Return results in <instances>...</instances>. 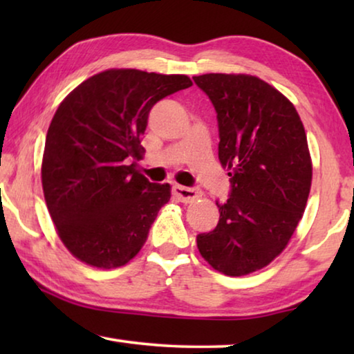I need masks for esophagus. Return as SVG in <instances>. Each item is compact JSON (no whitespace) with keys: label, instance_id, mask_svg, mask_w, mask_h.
Here are the masks:
<instances>
[{"label":"esophagus","instance_id":"1","mask_svg":"<svg viewBox=\"0 0 354 354\" xmlns=\"http://www.w3.org/2000/svg\"><path fill=\"white\" fill-rule=\"evenodd\" d=\"M173 192H175L178 200L183 201V203L195 201L200 196L198 190L194 189V187H184V185H175V187H173Z\"/></svg>","mask_w":354,"mask_h":354}]
</instances>
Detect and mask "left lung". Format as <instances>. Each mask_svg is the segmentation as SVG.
I'll list each match as a JSON object with an SVG mask.
<instances>
[{"instance_id": "1", "label": "left lung", "mask_w": 354, "mask_h": 354, "mask_svg": "<svg viewBox=\"0 0 354 354\" xmlns=\"http://www.w3.org/2000/svg\"><path fill=\"white\" fill-rule=\"evenodd\" d=\"M218 122V159L231 192L220 218L196 236L201 256L227 277L261 270L289 243L306 207L313 162L295 107L251 75L194 76Z\"/></svg>"}]
</instances>
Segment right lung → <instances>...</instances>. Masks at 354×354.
Wrapping results in <instances>:
<instances>
[{"label":"right lung","instance_id":"obj_1","mask_svg":"<svg viewBox=\"0 0 354 354\" xmlns=\"http://www.w3.org/2000/svg\"><path fill=\"white\" fill-rule=\"evenodd\" d=\"M192 86L185 75L111 68L80 84L48 128L41 185L57 234L77 259L117 268L139 253L170 184L136 170L151 107Z\"/></svg>","mask_w":354,"mask_h":354}]
</instances>
